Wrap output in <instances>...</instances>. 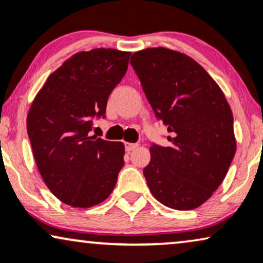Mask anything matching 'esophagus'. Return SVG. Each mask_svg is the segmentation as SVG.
I'll list each match as a JSON object with an SVG mask.
<instances>
[{
	"mask_svg": "<svg viewBox=\"0 0 263 263\" xmlns=\"http://www.w3.org/2000/svg\"><path fill=\"white\" fill-rule=\"evenodd\" d=\"M124 146H125V151L130 152V151H134V149L138 147V144H132V142H124Z\"/></svg>",
	"mask_w": 263,
	"mask_h": 263,
	"instance_id": "obj_1",
	"label": "esophagus"
}]
</instances>
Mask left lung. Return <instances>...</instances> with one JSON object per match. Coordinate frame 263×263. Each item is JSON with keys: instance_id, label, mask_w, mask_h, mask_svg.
Returning <instances> with one entry per match:
<instances>
[{"instance_id": "left-lung-1", "label": "left lung", "mask_w": 263, "mask_h": 263, "mask_svg": "<svg viewBox=\"0 0 263 263\" xmlns=\"http://www.w3.org/2000/svg\"><path fill=\"white\" fill-rule=\"evenodd\" d=\"M130 65L170 133L168 147H149L148 189L163 205L196 209L221 185L236 153L230 105L210 74L185 54L147 48L133 54Z\"/></svg>"}]
</instances>
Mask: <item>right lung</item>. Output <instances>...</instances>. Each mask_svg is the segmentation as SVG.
Masks as SVG:
<instances>
[{
    "label": "right lung",
    "instance_id": "right-lung-1",
    "mask_svg": "<svg viewBox=\"0 0 263 263\" xmlns=\"http://www.w3.org/2000/svg\"><path fill=\"white\" fill-rule=\"evenodd\" d=\"M129 52L99 48L65 61L36 95L26 128L41 176L73 208L104 202L124 165L122 142L89 136L128 69Z\"/></svg>",
    "mask_w": 263,
    "mask_h": 263
}]
</instances>
